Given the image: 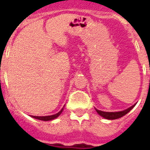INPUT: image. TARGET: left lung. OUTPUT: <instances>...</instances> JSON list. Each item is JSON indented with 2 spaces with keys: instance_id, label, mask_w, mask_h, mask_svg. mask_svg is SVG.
Masks as SVG:
<instances>
[{
  "instance_id": "left-lung-1",
  "label": "left lung",
  "mask_w": 150,
  "mask_h": 150,
  "mask_svg": "<svg viewBox=\"0 0 150 150\" xmlns=\"http://www.w3.org/2000/svg\"><path fill=\"white\" fill-rule=\"evenodd\" d=\"M135 105H133L131 107L128 108V109L125 110L123 111H119V112H104L102 111V110H96V112L100 114V116H102L103 117H104L106 119H109V120H114V119L120 118L121 117L125 116L126 114H128V112L130 111L132 109L133 107H135Z\"/></svg>"
}]
</instances>
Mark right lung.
<instances>
[{"mask_svg":"<svg viewBox=\"0 0 150 150\" xmlns=\"http://www.w3.org/2000/svg\"><path fill=\"white\" fill-rule=\"evenodd\" d=\"M63 110V108L61 110V111H59L57 114H54V115H50V116H43V117H39V116H32L33 117L36 119H38V120H41V121H50V120H53V119H55L56 117L60 115L61 114V112Z\"/></svg>","mask_w":150,"mask_h":150,"instance_id":"1","label":"right lung"}]
</instances>
